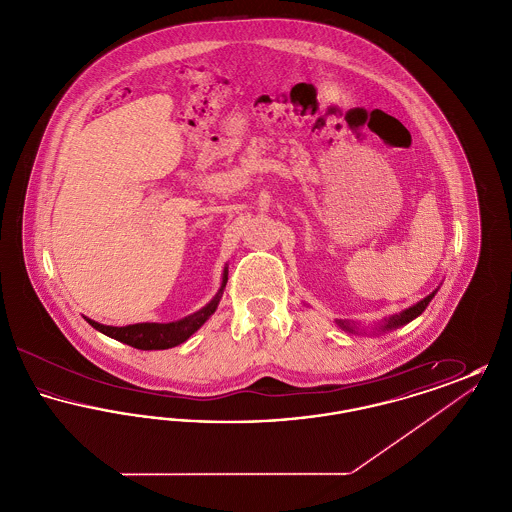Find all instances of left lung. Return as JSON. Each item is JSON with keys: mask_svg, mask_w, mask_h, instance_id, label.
<instances>
[{"mask_svg": "<svg viewBox=\"0 0 512 512\" xmlns=\"http://www.w3.org/2000/svg\"><path fill=\"white\" fill-rule=\"evenodd\" d=\"M436 292H438V290H436ZM436 292L430 293L428 297H424L422 301H418V303L413 305V307L405 309L403 313L386 318V320L380 324V330H393V328H399V326H403V324H409L411 320H414L418 315H422V313H424V309L428 307V303L432 301V297L436 295ZM338 324H340L341 328H343L345 332H355V326H353L351 322H347V320H338Z\"/></svg>", "mask_w": 512, "mask_h": 512, "instance_id": "1", "label": "left lung"}]
</instances>
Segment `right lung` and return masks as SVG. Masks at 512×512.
Masks as SVG:
<instances>
[{"label": "right lung", "mask_w": 512, "mask_h": 512, "mask_svg": "<svg viewBox=\"0 0 512 512\" xmlns=\"http://www.w3.org/2000/svg\"><path fill=\"white\" fill-rule=\"evenodd\" d=\"M228 282V270L224 268L222 274V284L220 290L203 309H199L194 315L184 317L182 320L176 322H167V324H159V322H142V324H130V326H105L99 324L92 318H86L96 330L101 334L113 338V340L122 341L126 345H132L136 349H144V351H151V349H169V347H176L180 343L188 340L194 332H197L207 318L211 317L217 307H219L220 297L226 288Z\"/></svg>", "instance_id": "1"}]
</instances>
